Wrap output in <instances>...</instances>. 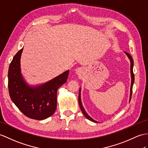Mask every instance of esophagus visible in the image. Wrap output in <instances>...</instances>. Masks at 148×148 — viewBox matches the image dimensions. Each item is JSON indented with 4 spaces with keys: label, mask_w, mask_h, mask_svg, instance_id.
Returning <instances> with one entry per match:
<instances>
[{
    "label": "esophagus",
    "mask_w": 148,
    "mask_h": 148,
    "mask_svg": "<svg viewBox=\"0 0 148 148\" xmlns=\"http://www.w3.org/2000/svg\"><path fill=\"white\" fill-rule=\"evenodd\" d=\"M82 70L81 68H78L76 70V73L78 75H80L82 73Z\"/></svg>",
    "instance_id": "esophagus-1"
}]
</instances>
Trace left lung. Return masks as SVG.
Here are the masks:
<instances>
[{"label":"left lung","instance_id":"left-lung-1","mask_svg":"<svg viewBox=\"0 0 148 148\" xmlns=\"http://www.w3.org/2000/svg\"><path fill=\"white\" fill-rule=\"evenodd\" d=\"M125 54L128 57V58L130 60V63H131V89H130V97H129V102L131 101V95H132V86L133 84H134V73H133V66H134V61L132 60V56L130 55V54H129L127 52H124ZM78 103H79V106H80V107L81 109V110L83 114L84 115L85 117L87 119L93 122H99L96 121H95L94 119L89 116V115L86 112L85 110L84 109V107L82 105V100H81V88H80V91H79V95H78Z\"/></svg>","mask_w":148,"mask_h":148}]
</instances>
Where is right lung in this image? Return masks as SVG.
Listing matches in <instances>:
<instances>
[{"instance_id": "add662e5", "label": "right lung", "mask_w": 148, "mask_h": 148, "mask_svg": "<svg viewBox=\"0 0 148 148\" xmlns=\"http://www.w3.org/2000/svg\"><path fill=\"white\" fill-rule=\"evenodd\" d=\"M23 50V48L16 53L9 65V95L25 116L32 119H45L55 113L58 89L66 82L69 70L42 84L30 85L21 73V58Z\"/></svg>"}]
</instances>
